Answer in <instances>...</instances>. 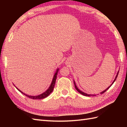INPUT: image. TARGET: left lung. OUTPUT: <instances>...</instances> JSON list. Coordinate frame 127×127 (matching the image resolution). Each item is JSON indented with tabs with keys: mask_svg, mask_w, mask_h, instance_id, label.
Masks as SVG:
<instances>
[{
	"mask_svg": "<svg viewBox=\"0 0 127 127\" xmlns=\"http://www.w3.org/2000/svg\"><path fill=\"white\" fill-rule=\"evenodd\" d=\"M118 74H119V71L118 72V73H117V76H116V78H115V79H114V81L113 82V83H112V84H111V85L109 86V87H107L106 89L105 90H104V91H103V92H102L101 93V94H103L104 93V92H105L107 90L109 89V88L112 85V84L114 83V82L116 81V79H117V77H118ZM74 85H75V88L76 89V90L79 93H80V94H82V95H84V96H95V95H89V94H86V93H84V92H82L80 90H79L78 88V87H77V86L76 85V84H75V81H74Z\"/></svg>",
	"mask_w": 127,
	"mask_h": 127,
	"instance_id": "8db88e82",
	"label": "left lung"
}]
</instances>
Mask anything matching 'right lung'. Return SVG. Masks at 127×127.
<instances>
[{"instance_id": "obj_1", "label": "right lung", "mask_w": 127, "mask_h": 127, "mask_svg": "<svg viewBox=\"0 0 127 127\" xmlns=\"http://www.w3.org/2000/svg\"><path fill=\"white\" fill-rule=\"evenodd\" d=\"M59 71V68L57 69V70H56V72H55V74L54 75V76H53V78L52 79V83L51 84L50 86L48 88V89L45 92H44L43 93H42L40 95H37V96H31V95H27L26 94H25L23 92H22L21 90H20L18 89V88H17L16 87V88L17 89V90H18L20 91L21 93H22V94H23L24 95L26 96L27 97H28L30 98H32V99H42V98H44L46 97H47L48 96H49L50 95V94H51L53 90V88H54L55 87V83H56V80L57 79V74H58V72Z\"/></svg>"}]
</instances>
